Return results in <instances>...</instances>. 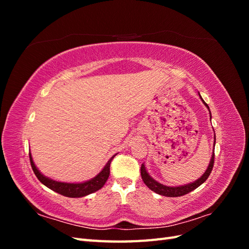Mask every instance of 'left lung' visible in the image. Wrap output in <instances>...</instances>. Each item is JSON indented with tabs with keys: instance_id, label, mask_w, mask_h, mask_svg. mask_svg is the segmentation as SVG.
Returning <instances> with one entry per match:
<instances>
[{
	"instance_id": "obj_1",
	"label": "left lung",
	"mask_w": 249,
	"mask_h": 249,
	"mask_svg": "<svg viewBox=\"0 0 249 249\" xmlns=\"http://www.w3.org/2000/svg\"><path fill=\"white\" fill-rule=\"evenodd\" d=\"M201 97V96H200ZM202 100V99H201ZM203 102V100H202ZM203 104L206 105V106L208 107V105L203 102ZM209 109V107H208ZM210 115H211V112H210ZM215 146V145H214ZM214 157H215V153H213L212 155V158H211V161H210V164H209V167L208 169L206 170V172L203 173V175L201 176L200 178H198L197 180H195L194 183H191V184H188V185H185V186H179V187H167V186H164L160 183L156 182L155 179H153L152 178L149 177V175L147 173V171L145 170V167L144 165H141V168H140V171H141V178L143 179V182H144V184L149 188L150 190L160 194V195H163V196H168V197H178V196H183V195L185 194H188L189 192L193 191L196 189L197 187H199L202 183H205L207 178H209V176L211 175V172H212V169H213V166H214Z\"/></svg>"
}]
</instances>
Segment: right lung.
I'll return each instance as SVG.
<instances>
[{
  "mask_svg": "<svg viewBox=\"0 0 249 249\" xmlns=\"http://www.w3.org/2000/svg\"><path fill=\"white\" fill-rule=\"evenodd\" d=\"M29 157H30V163H31V166L35 173V176L44 186H47L51 190L61 194L66 197H83L85 196V195H88L90 193H93L97 190H100L101 188L105 185V183L107 182L110 175V164L113 160V158L115 157V155L111 158V159L108 161V163L106 164V166L104 167V169L94 178L81 184L61 183V182H56V180H53L49 178H46L43 175H41L38 169L36 168L35 164L32 160V156L30 153H29Z\"/></svg>",
  "mask_w": 249,
  "mask_h": 249,
  "instance_id": "obj_1",
  "label": "right lung"
}]
</instances>
